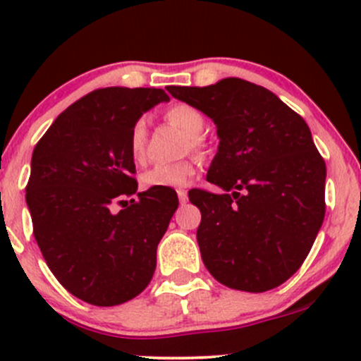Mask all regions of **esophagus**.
<instances>
[{"instance_id":"obj_1","label":"esophagus","mask_w":361,"mask_h":361,"mask_svg":"<svg viewBox=\"0 0 361 361\" xmlns=\"http://www.w3.org/2000/svg\"><path fill=\"white\" fill-rule=\"evenodd\" d=\"M178 199H180V204L181 206H183V204H187L188 202V194H187V190H185V188H178Z\"/></svg>"}]
</instances>
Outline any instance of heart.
Returning a JSON list of instances; mask_svg holds the SVG:
<instances>
[{"label":"heart","mask_w":361,"mask_h":361,"mask_svg":"<svg viewBox=\"0 0 361 361\" xmlns=\"http://www.w3.org/2000/svg\"><path fill=\"white\" fill-rule=\"evenodd\" d=\"M166 120L173 126L180 127L187 136H190L192 150L201 152L204 143L199 134L204 129V115L190 104L178 103L167 108L164 113ZM129 154L136 164H143L147 159V122L143 118L136 120L129 133ZM197 164L194 159L176 160V162H160L141 174V183L147 188H176L185 187L195 174Z\"/></svg>","instance_id":"1"}]
</instances>
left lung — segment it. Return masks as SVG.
<instances>
[{"label": "left lung", "mask_w": 361, "mask_h": 361, "mask_svg": "<svg viewBox=\"0 0 361 361\" xmlns=\"http://www.w3.org/2000/svg\"><path fill=\"white\" fill-rule=\"evenodd\" d=\"M216 123L218 152L207 181L231 194L195 190L197 243L216 281L262 293L304 264L325 218L326 166L298 113L265 87L224 78L207 87H167Z\"/></svg>", "instance_id": "8db88e82"}]
</instances>
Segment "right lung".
I'll return each mask as SVG.
<instances>
[{
    "label": "right lung",
    "instance_id": "1",
    "mask_svg": "<svg viewBox=\"0 0 361 361\" xmlns=\"http://www.w3.org/2000/svg\"><path fill=\"white\" fill-rule=\"evenodd\" d=\"M162 101H169L162 89L92 90L57 116L32 152L25 187L32 234L57 281L92 305L123 304L147 288L178 207L173 188L130 199L137 192L130 127Z\"/></svg>",
    "mask_w": 361,
    "mask_h": 361
}]
</instances>
